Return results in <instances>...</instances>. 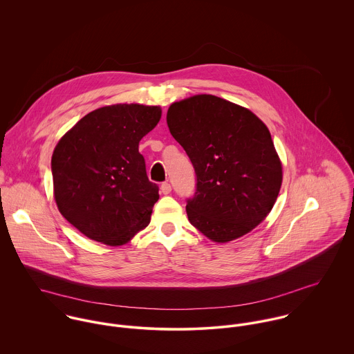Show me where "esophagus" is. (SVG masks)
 <instances>
[{
    "mask_svg": "<svg viewBox=\"0 0 354 354\" xmlns=\"http://www.w3.org/2000/svg\"><path fill=\"white\" fill-rule=\"evenodd\" d=\"M160 192L163 194V195H169L170 192H171V185L166 181V183H163L162 185H160Z\"/></svg>",
    "mask_w": 354,
    "mask_h": 354,
    "instance_id": "34e87169",
    "label": "esophagus"
}]
</instances>
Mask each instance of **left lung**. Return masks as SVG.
Listing matches in <instances>:
<instances>
[{"label": "left lung", "mask_w": 354, "mask_h": 354, "mask_svg": "<svg viewBox=\"0 0 354 354\" xmlns=\"http://www.w3.org/2000/svg\"><path fill=\"white\" fill-rule=\"evenodd\" d=\"M166 121L196 173V192L187 201L189 222L215 243L250 233L282 184L268 128L251 110L207 94L171 103Z\"/></svg>", "instance_id": "8db88e82"}]
</instances>
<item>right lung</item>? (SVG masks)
<instances>
[{
    "mask_svg": "<svg viewBox=\"0 0 354 354\" xmlns=\"http://www.w3.org/2000/svg\"><path fill=\"white\" fill-rule=\"evenodd\" d=\"M160 114L159 106H104L57 143L54 199L62 216L88 239L117 247L150 223L159 188L147 177L139 142Z\"/></svg>",
    "mask_w": 354,
    "mask_h": 354,
    "instance_id": "right-lung-1",
    "label": "right lung"
}]
</instances>
